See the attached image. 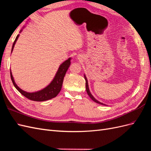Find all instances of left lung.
Segmentation results:
<instances>
[{
    "instance_id": "left-lung-1",
    "label": "left lung",
    "mask_w": 151,
    "mask_h": 151,
    "mask_svg": "<svg viewBox=\"0 0 151 151\" xmlns=\"http://www.w3.org/2000/svg\"><path fill=\"white\" fill-rule=\"evenodd\" d=\"M84 77H85V80H86V91H87V94H88V96H89V97L91 98V99H92V100H93V101H94V102L97 103H98V104H101V105H105V104H103V103H101V102L98 101V100H97V99H96L94 98V96L91 94V92H90V91H89V88H88V81H87V78H86V75H84Z\"/></svg>"
}]
</instances>
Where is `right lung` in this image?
<instances>
[{
	"label": "right lung",
	"mask_w": 151,
	"mask_h": 151,
	"mask_svg": "<svg viewBox=\"0 0 151 151\" xmlns=\"http://www.w3.org/2000/svg\"><path fill=\"white\" fill-rule=\"evenodd\" d=\"M22 30H20V32H22ZM18 37H19V34L17 36L16 39H15V40L13 42L11 52H12V51L13 50L14 45L16 43ZM70 60H71V58H69V59H68V60L64 61L63 64H60L55 77H54L53 80L52 81V82L50 83L47 87L44 88L43 89H42L40 91H37L36 92H31V93H30V92H27L24 91L22 90L20 88L18 87V86L16 84V83H15L12 75V73H11V71L10 70L11 80H12V82L15 88H16L23 96H24L27 98H28L29 99L32 100V101H46V100H48L56 97V96L58 95V94L60 92L62 88V86H63L64 76L65 75V73H66V71L68 69L69 65L71 64Z\"/></svg>",
	"instance_id": "right-lung-1"
}]
</instances>
